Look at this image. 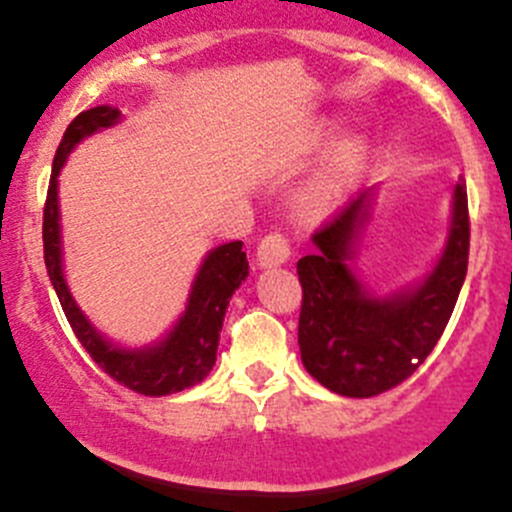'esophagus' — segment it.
<instances>
[{"label": "esophagus", "mask_w": 512, "mask_h": 512, "mask_svg": "<svg viewBox=\"0 0 512 512\" xmlns=\"http://www.w3.org/2000/svg\"><path fill=\"white\" fill-rule=\"evenodd\" d=\"M290 255H292L290 240H287L282 232H270V235L262 237L260 247H257V260H260V267L282 265V262L290 260Z\"/></svg>", "instance_id": "esophagus-1"}]
</instances>
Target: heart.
<instances>
[{
	"label": "heart",
	"instance_id": "b5f03b06",
	"mask_svg": "<svg viewBox=\"0 0 512 512\" xmlns=\"http://www.w3.org/2000/svg\"><path fill=\"white\" fill-rule=\"evenodd\" d=\"M362 162H365V150L360 147V142H340V145L335 147V152L330 155V160L325 162V167L315 175V180L302 190V215H325V212L340 200L342 192L355 182V177L360 175Z\"/></svg>",
	"mask_w": 512,
	"mask_h": 512
}]
</instances>
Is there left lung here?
Listing matches in <instances>:
<instances>
[{"label": "left lung", "instance_id": "1", "mask_svg": "<svg viewBox=\"0 0 512 512\" xmlns=\"http://www.w3.org/2000/svg\"><path fill=\"white\" fill-rule=\"evenodd\" d=\"M367 217L365 195L312 235L315 255L297 262L302 285L300 342L307 372L345 398H372L408 380L433 352L468 272L470 215L465 182L455 185L448 247L413 292L372 297L347 262Z\"/></svg>", "mask_w": 512, "mask_h": 512}]
</instances>
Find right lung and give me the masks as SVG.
Returning a JSON list of instances; mask_svg holds the SVG:
<instances>
[{
    "label": "right lung",
    "mask_w": 512,
    "mask_h": 512,
    "mask_svg": "<svg viewBox=\"0 0 512 512\" xmlns=\"http://www.w3.org/2000/svg\"><path fill=\"white\" fill-rule=\"evenodd\" d=\"M117 119V107L99 104V107L84 109V112H79L69 122L67 132H64L62 142L57 147V155H54L47 202H44V265H47L49 280H52L54 292H57L59 305H62L74 335L82 342L84 350L89 352V357L124 388L135 390L140 395H150V398H160V395H172L185 388H192V385H197V382H202L210 375L212 365H215L222 320H225L230 297L247 277V257L242 252L240 240L220 245L205 257L195 287H192L190 305H187L185 315L180 317L175 330L160 345L145 347V350H122L117 345H109L89 325L87 317L74 305L62 275L57 175L79 140L102 130V127H109Z\"/></svg>",
    "instance_id": "right-lung-1"
}]
</instances>
